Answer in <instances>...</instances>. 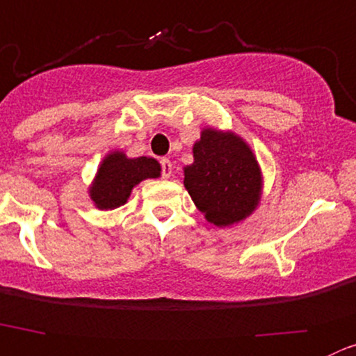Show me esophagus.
I'll return each mask as SVG.
<instances>
[{"label": "esophagus", "mask_w": 356, "mask_h": 356, "mask_svg": "<svg viewBox=\"0 0 356 356\" xmlns=\"http://www.w3.org/2000/svg\"><path fill=\"white\" fill-rule=\"evenodd\" d=\"M160 163H161V170H163V177L168 179L172 175V163H170V160H168V158H161Z\"/></svg>", "instance_id": "esophagus-1"}]
</instances>
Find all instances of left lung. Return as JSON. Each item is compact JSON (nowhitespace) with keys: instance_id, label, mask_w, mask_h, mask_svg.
Instances as JSON below:
<instances>
[{"instance_id":"1","label":"left lung","mask_w":356,"mask_h":356,"mask_svg":"<svg viewBox=\"0 0 356 356\" xmlns=\"http://www.w3.org/2000/svg\"><path fill=\"white\" fill-rule=\"evenodd\" d=\"M182 172L193 203L217 227L241 222L261 203V165L250 144L233 130L205 127L193 144V163Z\"/></svg>"}]
</instances>
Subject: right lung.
<instances>
[{
	"mask_svg": "<svg viewBox=\"0 0 356 356\" xmlns=\"http://www.w3.org/2000/svg\"><path fill=\"white\" fill-rule=\"evenodd\" d=\"M161 165L151 156L129 158L125 151L113 149L102 158L88 196L95 209L113 210L129 202L132 189L146 179H158Z\"/></svg>",
	"mask_w": 356,
	"mask_h": 356,
	"instance_id": "right-lung-1",
	"label": "right lung"
}]
</instances>
